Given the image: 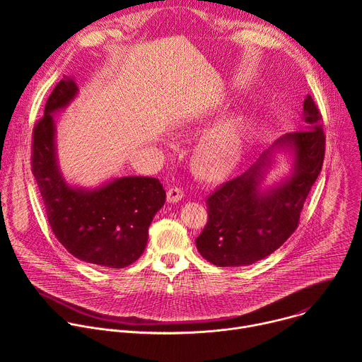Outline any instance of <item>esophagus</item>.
I'll use <instances>...</instances> for the list:
<instances>
[{"mask_svg": "<svg viewBox=\"0 0 362 362\" xmlns=\"http://www.w3.org/2000/svg\"><path fill=\"white\" fill-rule=\"evenodd\" d=\"M183 197V189L173 186L168 190V202L170 203H177Z\"/></svg>", "mask_w": 362, "mask_h": 362, "instance_id": "obj_1", "label": "esophagus"}]
</instances>
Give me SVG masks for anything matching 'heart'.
Wrapping results in <instances>:
<instances>
[{
  "label": "heart",
  "instance_id": "heart-1",
  "mask_svg": "<svg viewBox=\"0 0 362 362\" xmlns=\"http://www.w3.org/2000/svg\"><path fill=\"white\" fill-rule=\"evenodd\" d=\"M242 151V124L235 120L206 137L194 154L196 172L208 179L229 173Z\"/></svg>",
  "mask_w": 362,
  "mask_h": 362
}]
</instances>
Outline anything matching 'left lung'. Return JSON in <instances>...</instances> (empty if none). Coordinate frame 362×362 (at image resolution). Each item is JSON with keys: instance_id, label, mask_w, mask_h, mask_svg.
<instances>
[{"instance_id": "obj_1", "label": "left lung", "mask_w": 362, "mask_h": 362, "mask_svg": "<svg viewBox=\"0 0 362 362\" xmlns=\"http://www.w3.org/2000/svg\"><path fill=\"white\" fill-rule=\"evenodd\" d=\"M303 119L308 129L286 133L274 144L293 148L295 169L288 180L259 192L269 148L245 173L209 194L208 223L196 238L206 261L216 267H246L275 252L295 232L325 156L322 115L311 95L303 101Z\"/></svg>"}]
</instances>
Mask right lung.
Masks as SVG:
<instances>
[{
	"label": "right lung",
	"mask_w": 362,
	"mask_h": 362,
	"mask_svg": "<svg viewBox=\"0 0 362 362\" xmlns=\"http://www.w3.org/2000/svg\"><path fill=\"white\" fill-rule=\"evenodd\" d=\"M76 93L70 77L51 91L44 116L33 129L31 170L59 242L87 264L126 268L143 253L148 226L165 204L166 192L156 177H120L95 190L74 189L64 182L56 163L51 113L67 106Z\"/></svg>",
	"instance_id": "add662e5"
}]
</instances>
